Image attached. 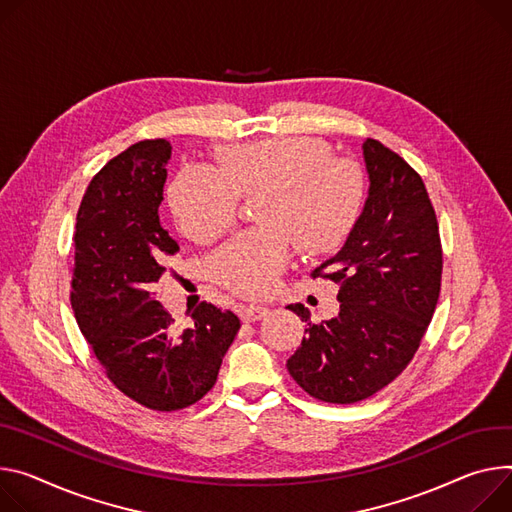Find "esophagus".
<instances>
[{
  "mask_svg": "<svg viewBox=\"0 0 512 512\" xmlns=\"http://www.w3.org/2000/svg\"><path fill=\"white\" fill-rule=\"evenodd\" d=\"M239 314L245 322H255V320H261L267 314V308L261 306V304H251V306H243L239 310Z\"/></svg>",
  "mask_w": 512,
  "mask_h": 512,
  "instance_id": "34e87169",
  "label": "esophagus"
}]
</instances>
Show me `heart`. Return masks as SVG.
<instances>
[{
    "mask_svg": "<svg viewBox=\"0 0 512 512\" xmlns=\"http://www.w3.org/2000/svg\"><path fill=\"white\" fill-rule=\"evenodd\" d=\"M218 171L183 167L167 200L185 237L212 243L235 224L239 196L265 194L257 220L210 261L214 280L241 296H263L292 257V239L306 255L337 247L357 218L363 181L349 159L331 157L310 136H275L216 153Z\"/></svg>",
    "mask_w": 512,
    "mask_h": 512,
    "instance_id": "heart-1",
    "label": "heart"
}]
</instances>
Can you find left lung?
<instances>
[{
	"mask_svg": "<svg viewBox=\"0 0 512 512\" xmlns=\"http://www.w3.org/2000/svg\"><path fill=\"white\" fill-rule=\"evenodd\" d=\"M361 149L365 206L341 251L312 271L339 284V314L312 324L304 304L288 306L308 322L290 376L333 404L365 400L402 374L441 292L439 224L421 175L374 138Z\"/></svg>",
	"mask_w": 512,
	"mask_h": 512,
	"instance_id": "left-lung-1",
	"label": "left lung"
}]
</instances>
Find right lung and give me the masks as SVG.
<instances>
[{"label":"right lung","mask_w":512,"mask_h":512,"mask_svg":"<svg viewBox=\"0 0 512 512\" xmlns=\"http://www.w3.org/2000/svg\"><path fill=\"white\" fill-rule=\"evenodd\" d=\"M171 145L141 141L91 179L77 212L71 306L108 380L134 402L171 412L216 384L241 320L202 302L190 329L175 320L151 284L167 255L179 251L159 220Z\"/></svg>","instance_id":"1"}]
</instances>
